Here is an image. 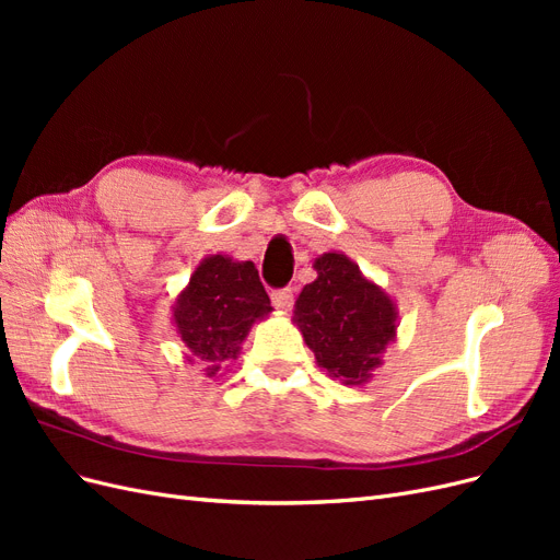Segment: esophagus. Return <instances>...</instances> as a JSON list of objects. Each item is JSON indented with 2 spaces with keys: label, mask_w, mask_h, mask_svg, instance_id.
<instances>
[{
  "label": "esophagus",
  "mask_w": 560,
  "mask_h": 560,
  "mask_svg": "<svg viewBox=\"0 0 560 560\" xmlns=\"http://www.w3.org/2000/svg\"><path fill=\"white\" fill-rule=\"evenodd\" d=\"M270 301H273V306L280 313H290L292 303H294V292L292 290H278V292L270 294Z\"/></svg>",
  "instance_id": "esophagus-1"
}]
</instances>
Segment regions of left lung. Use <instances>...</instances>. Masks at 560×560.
Returning <instances> with one entry per match:
<instances>
[{
  "label": "left lung",
  "mask_w": 560,
  "mask_h": 560,
  "mask_svg": "<svg viewBox=\"0 0 560 560\" xmlns=\"http://www.w3.org/2000/svg\"><path fill=\"white\" fill-rule=\"evenodd\" d=\"M317 278L296 296L292 322L319 369L343 385H364L397 341V303L343 252L313 261Z\"/></svg>",
  "instance_id": "8db88e82"
}]
</instances>
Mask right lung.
Here are the masks:
<instances>
[{
    "label": "right lung",
    "mask_w": 560,
    "mask_h": 560,
    "mask_svg": "<svg viewBox=\"0 0 560 560\" xmlns=\"http://www.w3.org/2000/svg\"><path fill=\"white\" fill-rule=\"evenodd\" d=\"M270 313L257 266L229 254H210L177 294L173 327L189 350L186 360L206 364V376L212 378L224 362L238 360L249 329Z\"/></svg>",
    "instance_id": "add662e5"
}]
</instances>
